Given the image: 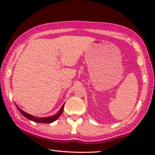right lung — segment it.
<instances>
[{
	"label": "right lung",
	"instance_id": "obj_1",
	"mask_svg": "<svg viewBox=\"0 0 155 155\" xmlns=\"http://www.w3.org/2000/svg\"><path fill=\"white\" fill-rule=\"evenodd\" d=\"M64 104L61 107V109L59 110V111L57 113V114L54 115H52V116H49V117H35L34 116V115H30L27 114V113H26L25 111H22V109H21L20 107H18L16 104H15V106H16L17 109H18V111H19L21 114H22L25 117H27V119L31 120V121H33L35 122H38V123H45V124H49V123H52L54 121H55V120L59 118V117L62 114L63 111H64Z\"/></svg>",
	"mask_w": 155,
	"mask_h": 155
}]
</instances>
